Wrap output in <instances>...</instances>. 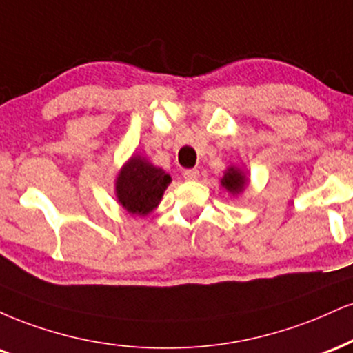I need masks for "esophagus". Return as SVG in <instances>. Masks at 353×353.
Returning a JSON list of instances; mask_svg holds the SVG:
<instances>
[{
    "mask_svg": "<svg viewBox=\"0 0 353 353\" xmlns=\"http://www.w3.org/2000/svg\"><path fill=\"white\" fill-rule=\"evenodd\" d=\"M183 176L186 178V180H198L200 178V172L198 170H185L183 172Z\"/></svg>",
    "mask_w": 353,
    "mask_h": 353,
    "instance_id": "esophagus-1",
    "label": "esophagus"
}]
</instances>
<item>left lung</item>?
<instances>
[{
	"mask_svg": "<svg viewBox=\"0 0 353 353\" xmlns=\"http://www.w3.org/2000/svg\"><path fill=\"white\" fill-rule=\"evenodd\" d=\"M221 185L230 192L231 194H239L244 190V186L248 185V178L244 175V172L238 167H230L225 172V175L221 178Z\"/></svg>",
	"mask_w": 353,
	"mask_h": 353,
	"instance_id": "obj_1",
	"label": "left lung"
}]
</instances>
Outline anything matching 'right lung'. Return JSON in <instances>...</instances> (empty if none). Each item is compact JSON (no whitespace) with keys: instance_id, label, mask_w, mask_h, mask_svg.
<instances>
[{"instance_id":"right-lung-1","label":"right lung","mask_w":353,"mask_h":353,"mask_svg":"<svg viewBox=\"0 0 353 353\" xmlns=\"http://www.w3.org/2000/svg\"><path fill=\"white\" fill-rule=\"evenodd\" d=\"M172 176L143 157L134 155L115 178V196L123 210L147 216L159 206Z\"/></svg>"}]
</instances>
